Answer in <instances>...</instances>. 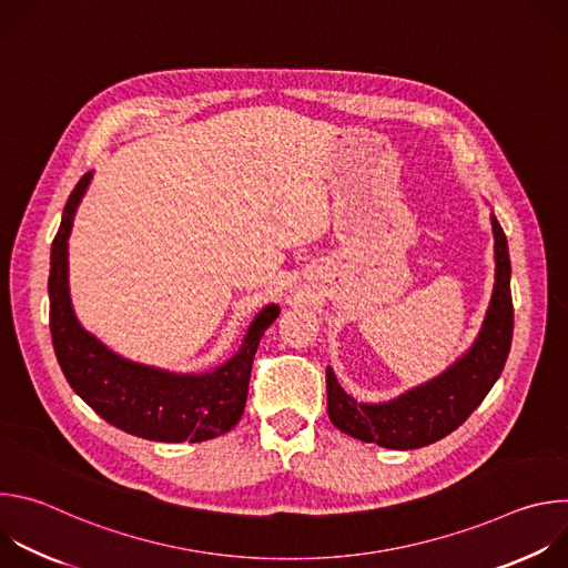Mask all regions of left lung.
<instances>
[{
    "label": "left lung",
    "mask_w": 568,
    "mask_h": 568,
    "mask_svg": "<svg viewBox=\"0 0 568 568\" xmlns=\"http://www.w3.org/2000/svg\"><path fill=\"white\" fill-rule=\"evenodd\" d=\"M493 231L497 283L471 351L440 377L386 404H359L328 368V416L339 432L388 449H418L460 427L490 393L506 366L515 326L508 240L495 215Z\"/></svg>",
    "instance_id": "1"
}]
</instances>
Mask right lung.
<instances>
[{
	"mask_svg": "<svg viewBox=\"0 0 568 568\" xmlns=\"http://www.w3.org/2000/svg\"><path fill=\"white\" fill-rule=\"evenodd\" d=\"M92 180L80 178L71 191L51 247L49 326L58 364L69 386L116 429L154 443H200L226 434L245 412L258 344L278 316L267 305L220 368L204 375H173L121 359L78 326L67 287V237L73 213Z\"/></svg>",
	"mask_w": 568,
	"mask_h": 568,
	"instance_id": "1",
	"label": "right lung"
}]
</instances>
